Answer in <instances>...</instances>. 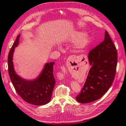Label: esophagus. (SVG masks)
<instances>
[{
    "instance_id": "esophagus-1",
    "label": "esophagus",
    "mask_w": 126,
    "mask_h": 126,
    "mask_svg": "<svg viewBox=\"0 0 126 126\" xmlns=\"http://www.w3.org/2000/svg\"><path fill=\"white\" fill-rule=\"evenodd\" d=\"M74 57H75V56H74V55H71V56H70L69 57V58H68V60H69V61H71L72 59H73V58H74Z\"/></svg>"
}]
</instances>
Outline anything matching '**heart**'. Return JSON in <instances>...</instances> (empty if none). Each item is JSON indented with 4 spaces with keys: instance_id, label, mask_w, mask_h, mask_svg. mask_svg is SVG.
Instances as JSON below:
<instances>
[{
    "instance_id": "1",
    "label": "heart",
    "mask_w": 126,
    "mask_h": 126,
    "mask_svg": "<svg viewBox=\"0 0 126 126\" xmlns=\"http://www.w3.org/2000/svg\"><path fill=\"white\" fill-rule=\"evenodd\" d=\"M79 34H76V35L74 37V38H76L78 37ZM88 41V37L87 36H82L81 38L79 39L78 42V44L80 46H82V45H84Z\"/></svg>"
}]
</instances>
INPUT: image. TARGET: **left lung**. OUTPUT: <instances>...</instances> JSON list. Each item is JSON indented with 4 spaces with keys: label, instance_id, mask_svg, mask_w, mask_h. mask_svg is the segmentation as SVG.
<instances>
[{
    "label": "left lung",
    "instance_id": "1",
    "mask_svg": "<svg viewBox=\"0 0 126 126\" xmlns=\"http://www.w3.org/2000/svg\"><path fill=\"white\" fill-rule=\"evenodd\" d=\"M88 61L91 68L77 101L87 103L101 98L107 92L115 76L117 63L116 47L107 31L104 41L90 51Z\"/></svg>",
    "mask_w": 126,
    "mask_h": 126
}]
</instances>
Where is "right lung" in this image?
Here are the masks:
<instances>
[{
    "label": "right lung",
    "mask_w": 126,
    "mask_h": 126,
    "mask_svg": "<svg viewBox=\"0 0 126 126\" xmlns=\"http://www.w3.org/2000/svg\"><path fill=\"white\" fill-rule=\"evenodd\" d=\"M20 34L17 36L8 55V71L15 89L23 100L33 105L42 106L49 103L55 84L53 76L54 63H46L40 75L33 81H27L17 75L13 64V53L17 47Z\"/></svg>",
    "instance_id": "obj_1"
}]
</instances>
